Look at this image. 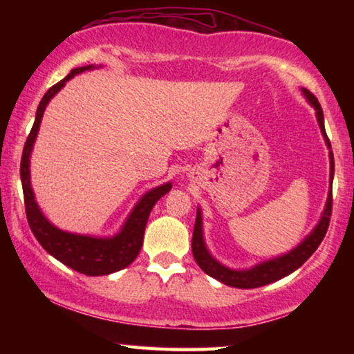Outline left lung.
<instances>
[{
  "mask_svg": "<svg viewBox=\"0 0 354 354\" xmlns=\"http://www.w3.org/2000/svg\"><path fill=\"white\" fill-rule=\"evenodd\" d=\"M303 93L308 98L309 103H311V106H314V109H316L319 127H321L324 140H326L327 147L330 149V140H328L326 133V127H324V114H322L321 104H319L317 98L311 93V91L303 88ZM328 156H330V185H332L333 166H335V164H333L332 151L328 153ZM330 216H332V187L330 190H328L326 209L322 212L321 221H319V224L314 227V230L297 246V248L288 251L287 254L279 256V258H274L270 261H266V263L254 266V268L251 269L234 270V269L225 268V266H222L221 263H217V261L209 254V251H207L205 245V239H203L201 211L200 207H198L195 229H193V239H192L193 258H195L196 264L200 266L207 275H211V277H214L222 283L229 285V287H235V288L263 287V285L272 283L275 280H280L283 279L285 275L292 274L293 270H297L299 266H303L309 258H311V254L317 250V246L321 245V241L327 234L328 224H330Z\"/></svg>",
  "mask_w": 354,
  "mask_h": 354,
  "instance_id": "obj_1",
  "label": "left lung"
}]
</instances>
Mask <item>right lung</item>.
<instances>
[{
	"instance_id": "add662e5",
	"label": "right lung",
	"mask_w": 354,
	"mask_h": 354,
	"mask_svg": "<svg viewBox=\"0 0 354 354\" xmlns=\"http://www.w3.org/2000/svg\"><path fill=\"white\" fill-rule=\"evenodd\" d=\"M93 67V64H90L72 69L69 75L64 77L61 82H57L56 85H53L41 98L37 109L35 122H33L27 142L24 145L21 159V180L27 221L38 243L51 256H55L57 261H61L62 264L77 270V272L85 275H108L115 272V270L127 268L137 258L143 245V234L149 212H151L153 206L156 205L159 198L171 190V182L153 188L147 195H143L142 200L133 207V211L130 212L122 230L118 235L111 236V239H95V236L69 234V232L57 229L43 216V212L35 201V196H33V190L30 187V169H28L30 167V153L33 143H35L38 129H40L46 104L66 85L67 80H71L75 74L90 71Z\"/></svg>"
}]
</instances>
